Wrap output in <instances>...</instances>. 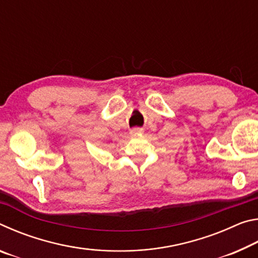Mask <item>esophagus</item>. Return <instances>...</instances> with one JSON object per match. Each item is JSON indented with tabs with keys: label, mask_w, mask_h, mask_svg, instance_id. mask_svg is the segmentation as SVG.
Wrapping results in <instances>:
<instances>
[{
	"label": "esophagus",
	"mask_w": 258,
	"mask_h": 258,
	"mask_svg": "<svg viewBox=\"0 0 258 258\" xmlns=\"http://www.w3.org/2000/svg\"><path fill=\"white\" fill-rule=\"evenodd\" d=\"M140 133H142V128L134 127V128L131 130V134H133V135H137V134H140Z\"/></svg>",
	"instance_id": "1"
}]
</instances>
